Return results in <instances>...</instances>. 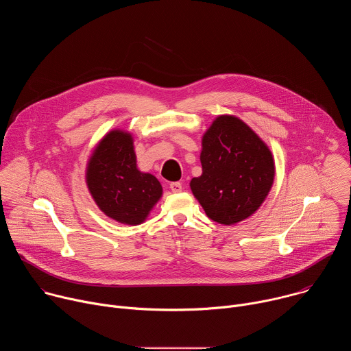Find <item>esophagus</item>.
Here are the masks:
<instances>
[{
	"mask_svg": "<svg viewBox=\"0 0 351 351\" xmlns=\"http://www.w3.org/2000/svg\"><path fill=\"white\" fill-rule=\"evenodd\" d=\"M169 189H171L173 193H180V191H182V183H179V182H172V183H169Z\"/></svg>",
	"mask_w": 351,
	"mask_h": 351,
	"instance_id": "esophagus-1",
	"label": "esophagus"
}]
</instances>
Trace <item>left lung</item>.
Returning a JSON list of instances; mask_svg holds the SVG:
<instances>
[{
	"mask_svg": "<svg viewBox=\"0 0 351 351\" xmlns=\"http://www.w3.org/2000/svg\"><path fill=\"white\" fill-rule=\"evenodd\" d=\"M203 173L190 182L207 217L222 225L253 215L268 195L275 164L267 144L236 117H218L203 136Z\"/></svg>",
	"mask_w": 351,
	"mask_h": 351,
	"instance_id": "left-lung-1",
	"label": "left lung"
}]
</instances>
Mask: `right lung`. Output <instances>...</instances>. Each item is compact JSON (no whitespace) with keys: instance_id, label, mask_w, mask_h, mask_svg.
<instances>
[{"instance_id":"1","label":"right lung","mask_w":351,"mask_h":351,"mask_svg":"<svg viewBox=\"0 0 351 351\" xmlns=\"http://www.w3.org/2000/svg\"><path fill=\"white\" fill-rule=\"evenodd\" d=\"M86 182L99 210L126 225L141 223L162 194L156 176L137 169L133 138L122 130L110 132L98 143Z\"/></svg>"}]
</instances>
